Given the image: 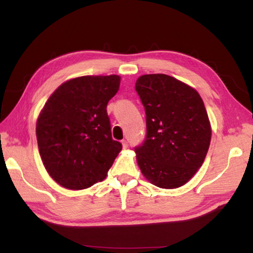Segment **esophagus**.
I'll return each mask as SVG.
<instances>
[{"label": "esophagus", "mask_w": 253, "mask_h": 253, "mask_svg": "<svg viewBox=\"0 0 253 253\" xmlns=\"http://www.w3.org/2000/svg\"><path fill=\"white\" fill-rule=\"evenodd\" d=\"M122 145H123L124 148H127L128 147V143L126 142V140H122Z\"/></svg>", "instance_id": "34e87169"}]
</instances>
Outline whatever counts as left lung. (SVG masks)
Returning a JSON list of instances; mask_svg holds the SVG:
<instances>
[{
	"instance_id": "1",
	"label": "left lung",
	"mask_w": 253,
	"mask_h": 253,
	"mask_svg": "<svg viewBox=\"0 0 253 253\" xmlns=\"http://www.w3.org/2000/svg\"><path fill=\"white\" fill-rule=\"evenodd\" d=\"M135 89L146 113L147 134L135 147L137 164L161 188L186 184L202 166L211 142V124L194 88L164 74L140 76Z\"/></svg>"
}]
</instances>
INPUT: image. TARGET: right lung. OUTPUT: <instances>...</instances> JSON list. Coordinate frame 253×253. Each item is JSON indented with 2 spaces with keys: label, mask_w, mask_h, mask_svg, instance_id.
<instances>
[{
  "label": "right lung",
  "mask_w": 253,
  "mask_h": 253,
  "mask_svg": "<svg viewBox=\"0 0 253 253\" xmlns=\"http://www.w3.org/2000/svg\"><path fill=\"white\" fill-rule=\"evenodd\" d=\"M121 77L83 76L63 83L37 121V140L46 172L68 190L104 181L122 144L111 137L107 104Z\"/></svg>",
  "instance_id": "right-lung-1"
}]
</instances>
